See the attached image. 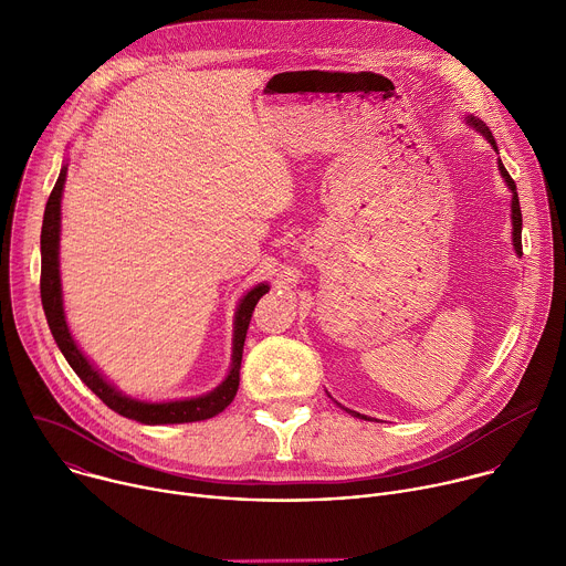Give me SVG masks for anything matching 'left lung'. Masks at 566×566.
Segmentation results:
<instances>
[{
	"label": "left lung",
	"instance_id": "obj_1",
	"mask_svg": "<svg viewBox=\"0 0 566 566\" xmlns=\"http://www.w3.org/2000/svg\"><path fill=\"white\" fill-rule=\"evenodd\" d=\"M468 123L472 125V127H476L483 136L489 138V143L497 149V145H495V138H493V134H491V129L483 125L481 120H476V118H468ZM500 172H502V177L506 179V184H509V188H511V195H513V203H511V210H513V247H515V251H517V255H522V210H520V197H517V186H515V181L511 179V175L506 172V168H504V164L500 160ZM356 417H360V415H356ZM365 419V417H363Z\"/></svg>",
	"mask_w": 566,
	"mask_h": 566
}]
</instances>
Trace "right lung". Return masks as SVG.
<instances>
[{"instance_id":"add662e5","label":"right lung","mask_w":566,"mask_h":566,"mask_svg":"<svg viewBox=\"0 0 566 566\" xmlns=\"http://www.w3.org/2000/svg\"><path fill=\"white\" fill-rule=\"evenodd\" d=\"M66 179V168L60 170V177L49 195L46 208H44V221H42V234H40V249H42V273H40V293H42V306L49 322V329L64 354L71 369L80 376L103 402L118 412L120 417L147 423V426H160V423H192V421H206L214 415L223 412L239 387V367H241V352H244L247 332L251 325V317L255 311L258 300L269 291L266 284L255 286L249 295L241 300L237 308L234 319V340H232V367L228 378L210 394L190 398V400H170V402H140L134 398L123 396L116 391L83 356L69 334L64 308H62V289H60V262H57V249H60V199L62 188Z\"/></svg>"}]
</instances>
